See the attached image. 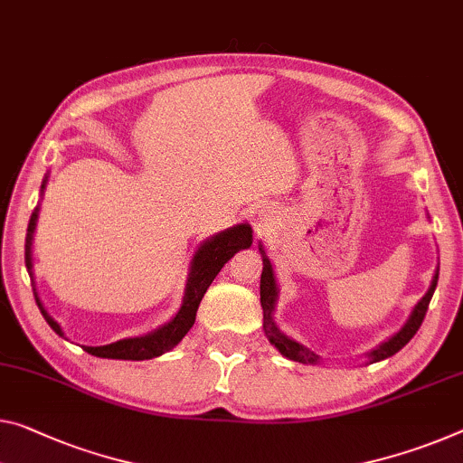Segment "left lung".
<instances>
[{
    "mask_svg": "<svg viewBox=\"0 0 463 463\" xmlns=\"http://www.w3.org/2000/svg\"><path fill=\"white\" fill-rule=\"evenodd\" d=\"M260 254H262V273H260V306H262V315H265V333L269 341H271V345H275L277 350H279L286 358L294 360V362H302V364H318L321 358L315 352H310L308 347L298 344V341L289 339L288 335H283V333L277 329V325L273 321V310H275V302H277V283H275V275H273V265L271 260H269V256L265 252V248H259ZM437 281H439V269L435 271V277H432V283L426 294L422 296V300L414 306V310H411V315L408 318V323H405L400 331L395 333L393 337L387 339L385 344H381L376 350L368 352V360L373 362H379V360H385L389 355H393L402 350V347L408 344V341L416 335V331L420 329V325L426 317V310H429V304H430V298L435 294V288H437Z\"/></svg>",
    "mask_w": 463,
    "mask_h": 463,
    "instance_id": "left-lung-1",
    "label": "left lung"
}]
</instances>
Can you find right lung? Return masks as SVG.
Instances as JSON below:
<instances>
[{"label": "right lung", "instance_id": "obj_1", "mask_svg": "<svg viewBox=\"0 0 463 463\" xmlns=\"http://www.w3.org/2000/svg\"><path fill=\"white\" fill-rule=\"evenodd\" d=\"M45 186H47V175L41 184V192L45 190ZM37 219H39V207L34 209V213L31 215V222H28V230H26L24 262H26L28 275L31 277H33L31 246H33L34 227H37ZM250 244H252V227L248 223L233 225L230 230L209 238L204 244H201V248H198L194 254V259L190 262V273L186 281V291H184V300H182L180 310H177V315L172 318V321L159 326V329L146 333V335L142 337L119 339L116 344L97 345V347L82 345L84 352L97 355V358H111V360H151L169 350H174V347L184 339V335L192 329V325H194L198 304H201L204 291L209 289L217 273L222 271L225 262L230 260L233 254L244 250V248H250ZM34 300H37L41 315L45 317L47 325L52 326L58 335L63 337L61 326L47 315L45 308H43L37 291H34Z\"/></svg>", "mask_w": 463, "mask_h": 463}]
</instances>
